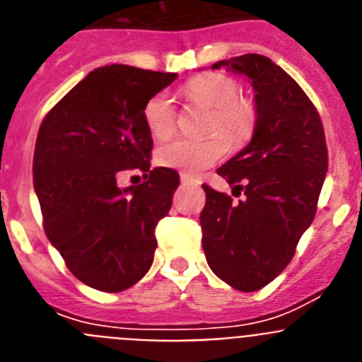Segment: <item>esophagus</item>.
<instances>
[{"mask_svg":"<svg viewBox=\"0 0 362 362\" xmlns=\"http://www.w3.org/2000/svg\"><path fill=\"white\" fill-rule=\"evenodd\" d=\"M181 183H183V185H192V183H197V179L190 177V175H187V174H181Z\"/></svg>","mask_w":362,"mask_h":362,"instance_id":"esophagus-1","label":"esophagus"}]
</instances>
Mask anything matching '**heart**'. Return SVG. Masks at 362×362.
<instances>
[{
  "label": "heart",
  "mask_w": 362,
  "mask_h": 362,
  "mask_svg": "<svg viewBox=\"0 0 362 362\" xmlns=\"http://www.w3.org/2000/svg\"><path fill=\"white\" fill-rule=\"evenodd\" d=\"M187 94L216 108V116L210 124V132L216 136L201 141L187 137L168 139L156 150V161L185 174H199L221 161L228 152V141L217 132H225L232 145H241L252 136L254 114L245 103L238 101L241 94L238 83L223 74H204L194 78L187 85ZM143 119L153 137L172 134L175 127V105L172 95L159 92L150 98L143 108Z\"/></svg>",
  "instance_id": "b5f03b06"
}]
</instances>
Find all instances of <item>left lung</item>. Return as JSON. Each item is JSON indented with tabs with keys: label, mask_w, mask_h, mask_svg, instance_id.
I'll return each instance as SVG.
<instances>
[{
	"label": "left lung",
	"mask_w": 362,
	"mask_h": 362,
	"mask_svg": "<svg viewBox=\"0 0 362 362\" xmlns=\"http://www.w3.org/2000/svg\"><path fill=\"white\" fill-rule=\"evenodd\" d=\"M252 83L255 127L250 143L217 168L245 194L239 203L203 185V250L219 279L255 292L276 279L312 225L328 170L321 117L308 95L270 57L259 54L214 63Z\"/></svg>",
	"instance_id": "obj_1"
}]
</instances>
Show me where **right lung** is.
Wrapping results in <instances>:
<instances>
[{"mask_svg": "<svg viewBox=\"0 0 362 362\" xmlns=\"http://www.w3.org/2000/svg\"><path fill=\"white\" fill-rule=\"evenodd\" d=\"M175 78L129 65L99 66L41 123L32 172L45 233L90 288L121 292L152 267L153 232L170 210L179 175L150 168L153 143L143 108ZM129 168L148 171L149 179L119 189L117 174Z\"/></svg>", "mask_w": 362, "mask_h": 362, "instance_id": "obj_1", "label": "right lung"}]
</instances>
